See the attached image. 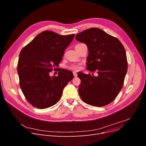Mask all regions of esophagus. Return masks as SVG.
Returning <instances> with one entry per match:
<instances>
[{
    "instance_id": "1",
    "label": "esophagus",
    "mask_w": 146,
    "mask_h": 146,
    "mask_svg": "<svg viewBox=\"0 0 146 146\" xmlns=\"http://www.w3.org/2000/svg\"><path fill=\"white\" fill-rule=\"evenodd\" d=\"M73 74H74V76H75V77H76L77 76V73L76 72H73Z\"/></svg>"
}]
</instances>
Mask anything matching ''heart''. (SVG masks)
Listing matches in <instances>:
<instances>
[{"mask_svg":"<svg viewBox=\"0 0 146 146\" xmlns=\"http://www.w3.org/2000/svg\"><path fill=\"white\" fill-rule=\"evenodd\" d=\"M71 68L72 70L77 71V70H80V66L79 65H72V66H71Z\"/></svg>","mask_w":146,"mask_h":146,"instance_id":"heart-1","label":"heart"}]
</instances>
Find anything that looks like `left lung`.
Returning <instances> with one entry per match:
<instances>
[{"label": "left lung", "instance_id": "obj_1", "mask_svg": "<svg viewBox=\"0 0 146 146\" xmlns=\"http://www.w3.org/2000/svg\"><path fill=\"white\" fill-rule=\"evenodd\" d=\"M75 39L88 47L87 70L98 74L95 76L78 73L81 80L79 95L87 104L107 105L116 98L124 82L127 71L125 47L117 38L99 28L85 30L77 34Z\"/></svg>", "mask_w": 146, "mask_h": 146}]
</instances>
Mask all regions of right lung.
<instances>
[{
    "label": "right lung",
    "instance_id": "add662e5",
    "mask_svg": "<svg viewBox=\"0 0 146 146\" xmlns=\"http://www.w3.org/2000/svg\"><path fill=\"white\" fill-rule=\"evenodd\" d=\"M74 36L44 31L21 50L17 64L20 86L33 106L46 109L57 104L65 86L72 80L69 70L60 68L58 76H51L50 72L57 68Z\"/></svg>",
    "mask_w": 146,
    "mask_h": 146
}]
</instances>
